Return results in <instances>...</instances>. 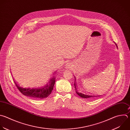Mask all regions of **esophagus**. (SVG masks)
I'll return each instance as SVG.
<instances>
[{
	"mask_svg": "<svg viewBox=\"0 0 130 130\" xmlns=\"http://www.w3.org/2000/svg\"><path fill=\"white\" fill-rule=\"evenodd\" d=\"M71 67V63H67L66 65H65V68L66 69H69Z\"/></svg>",
	"mask_w": 130,
	"mask_h": 130,
	"instance_id": "34e87169",
	"label": "esophagus"
}]
</instances>
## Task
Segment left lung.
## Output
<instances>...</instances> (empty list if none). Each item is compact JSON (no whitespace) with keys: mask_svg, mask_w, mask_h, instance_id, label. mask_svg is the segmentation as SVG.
Listing matches in <instances>:
<instances>
[{"mask_svg":"<svg viewBox=\"0 0 130 130\" xmlns=\"http://www.w3.org/2000/svg\"><path fill=\"white\" fill-rule=\"evenodd\" d=\"M115 44L116 45V46L117 47V44L115 43ZM74 87H75V92L76 93H77V94H78L80 97L82 98H84V99H91L92 98H94V97H97V96H99V95H91V94H88L87 92H85V91H84L83 90L81 89V90H79L78 91V90H77L76 88V84L74 82ZM101 96V95H100Z\"/></svg>","mask_w":130,"mask_h":130,"instance_id":"8db88e82","label":"left lung"}]
</instances>
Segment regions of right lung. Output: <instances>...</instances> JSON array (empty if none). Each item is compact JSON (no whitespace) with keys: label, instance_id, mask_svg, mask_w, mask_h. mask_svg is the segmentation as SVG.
<instances>
[{"label":"right lung","instance_id":"right-lung-1","mask_svg":"<svg viewBox=\"0 0 130 130\" xmlns=\"http://www.w3.org/2000/svg\"><path fill=\"white\" fill-rule=\"evenodd\" d=\"M56 75H52L44 86L40 87H24L14 83L19 91L23 95L36 99H42L48 96L53 90L56 81Z\"/></svg>","mask_w":130,"mask_h":130}]
</instances>
